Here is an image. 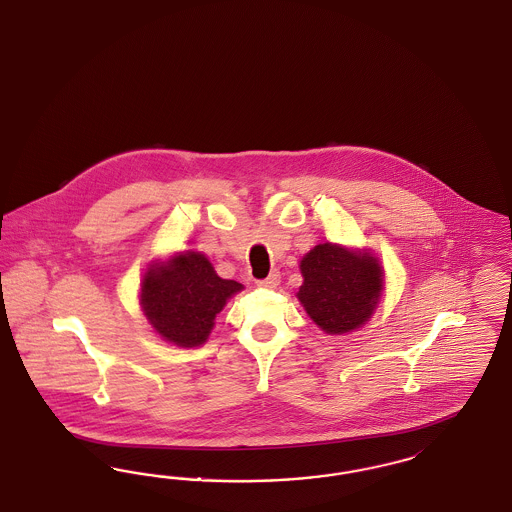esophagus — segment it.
Listing matches in <instances>:
<instances>
[{
    "label": "esophagus",
    "mask_w": 512,
    "mask_h": 512,
    "mask_svg": "<svg viewBox=\"0 0 512 512\" xmlns=\"http://www.w3.org/2000/svg\"><path fill=\"white\" fill-rule=\"evenodd\" d=\"M278 284H280V272H276V270H274V272H270L265 280H259V282H257V286H261V288H270V290H272V288H276Z\"/></svg>",
    "instance_id": "obj_1"
}]
</instances>
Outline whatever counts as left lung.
Instances as JSON below:
<instances>
[{
    "label": "left lung",
    "instance_id": "1",
    "mask_svg": "<svg viewBox=\"0 0 512 512\" xmlns=\"http://www.w3.org/2000/svg\"><path fill=\"white\" fill-rule=\"evenodd\" d=\"M303 284L295 293L324 334L359 330L382 301L386 270L370 249L318 244L299 261Z\"/></svg>",
    "mask_w": 512,
    "mask_h": 512
}]
</instances>
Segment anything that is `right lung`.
Segmentation results:
<instances>
[{
  "mask_svg": "<svg viewBox=\"0 0 512 512\" xmlns=\"http://www.w3.org/2000/svg\"><path fill=\"white\" fill-rule=\"evenodd\" d=\"M244 290L224 280L201 251H176L147 263L140 280V307L161 340L176 347H199L209 340L215 318Z\"/></svg>",
  "mask_w": 512,
  "mask_h": 512,
  "instance_id": "right-lung-1",
  "label": "right lung"
}]
</instances>
